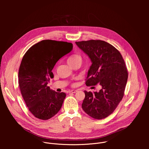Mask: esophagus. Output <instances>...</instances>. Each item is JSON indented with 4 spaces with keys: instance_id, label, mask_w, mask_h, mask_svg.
<instances>
[{
    "instance_id": "1",
    "label": "esophagus",
    "mask_w": 149,
    "mask_h": 149,
    "mask_svg": "<svg viewBox=\"0 0 149 149\" xmlns=\"http://www.w3.org/2000/svg\"><path fill=\"white\" fill-rule=\"evenodd\" d=\"M78 91L77 90H71L70 92V93H77Z\"/></svg>"
}]
</instances>
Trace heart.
Masks as SVG:
<instances>
[{
	"label": "heart",
	"mask_w": 149,
	"mask_h": 149,
	"mask_svg": "<svg viewBox=\"0 0 149 149\" xmlns=\"http://www.w3.org/2000/svg\"><path fill=\"white\" fill-rule=\"evenodd\" d=\"M82 62V58L81 57L78 55H74L71 56L69 57L67 59V63L71 67H72L75 63L78 62Z\"/></svg>",
	"instance_id": "obj_1"
}]
</instances>
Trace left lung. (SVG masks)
I'll list each match as a JSON object with an SVG mask.
<instances>
[{"label":"left lung","mask_w":149,"mask_h":149,"mask_svg":"<svg viewBox=\"0 0 149 149\" xmlns=\"http://www.w3.org/2000/svg\"><path fill=\"white\" fill-rule=\"evenodd\" d=\"M90 58L87 86L99 84L98 92L84 91L82 108L90 117L102 119L113 113L121 101L128 78V72L120 52L108 42L101 40L75 42Z\"/></svg>","instance_id":"obj_1"}]
</instances>
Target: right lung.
Listing matches in <instances>:
<instances>
[{
    "instance_id": "right-lung-1",
    "label": "right lung",
    "mask_w": 149,
    "mask_h": 149,
    "mask_svg": "<svg viewBox=\"0 0 149 149\" xmlns=\"http://www.w3.org/2000/svg\"><path fill=\"white\" fill-rule=\"evenodd\" d=\"M67 42L43 40L32 46L24 55L18 72L22 96L30 112L47 120L60 110L66 94L50 89L47 84L54 78L56 62L72 49Z\"/></svg>"
}]
</instances>
